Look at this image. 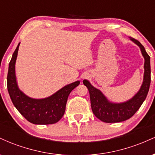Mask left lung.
<instances>
[{
    "mask_svg": "<svg viewBox=\"0 0 155 155\" xmlns=\"http://www.w3.org/2000/svg\"><path fill=\"white\" fill-rule=\"evenodd\" d=\"M129 38L138 46L142 56L144 58L143 82L139 90L130 99L121 103L112 102L100 90L92 86L87 79H84L83 81V84L87 87L90 92L92 111L95 116L102 122L112 123L128 120L139 109L148 94L151 82L150 57L139 41L131 37H129Z\"/></svg>",
    "mask_w": 155,
    "mask_h": 155,
    "instance_id": "obj_1",
    "label": "left lung"
}]
</instances>
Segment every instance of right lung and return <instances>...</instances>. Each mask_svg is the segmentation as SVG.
Here are the masks:
<instances>
[{"label": "right lung", "mask_w": 155, "mask_h": 155, "mask_svg": "<svg viewBox=\"0 0 155 155\" xmlns=\"http://www.w3.org/2000/svg\"><path fill=\"white\" fill-rule=\"evenodd\" d=\"M19 43L12 57L7 76V88L14 106L27 120L35 124H51L58 122L65 114L68 97L80 81L68 84L44 98H33L19 88L15 74V64Z\"/></svg>", "instance_id": "right-lung-1"}]
</instances>
